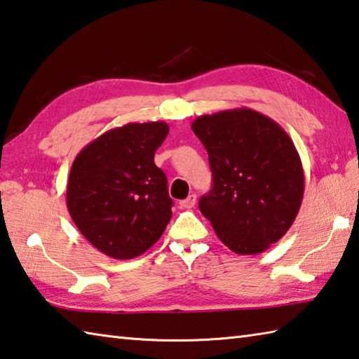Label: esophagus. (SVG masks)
<instances>
[{"label": "esophagus", "instance_id": "esophagus-1", "mask_svg": "<svg viewBox=\"0 0 359 359\" xmlns=\"http://www.w3.org/2000/svg\"><path fill=\"white\" fill-rule=\"evenodd\" d=\"M196 205V194H189L187 199H184L180 202L182 208H193Z\"/></svg>", "mask_w": 359, "mask_h": 359}]
</instances>
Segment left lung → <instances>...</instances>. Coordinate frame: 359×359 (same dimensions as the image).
I'll use <instances>...</instances> for the list:
<instances>
[{
  "mask_svg": "<svg viewBox=\"0 0 359 359\" xmlns=\"http://www.w3.org/2000/svg\"><path fill=\"white\" fill-rule=\"evenodd\" d=\"M205 146L213 188L199 208L238 255L262 254L277 243L300 210L305 175L282 126L252 109L202 115L191 124Z\"/></svg>",
  "mask_w": 359,
  "mask_h": 359,
  "instance_id": "1",
  "label": "left lung"
}]
</instances>
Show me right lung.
<instances>
[{"instance_id":"add662e5","label":"right lung","mask_w":359,"mask_h":359,"mask_svg":"<svg viewBox=\"0 0 359 359\" xmlns=\"http://www.w3.org/2000/svg\"><path fill=\"white\" fill-rule=\"evenodd\" d=\"M168 132L163 121L128 123L104 132L76 156L67 207L83 238L104 255L140 257L170 222L168 180L154 163Z\"/></svg>"}]
</instances>
